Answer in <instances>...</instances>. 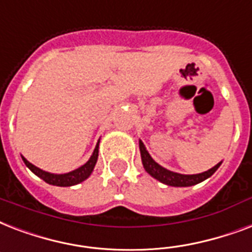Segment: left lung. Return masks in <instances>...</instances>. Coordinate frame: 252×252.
I'll use <instances>...</instances> for the list:
<instances>
[{"instance_id": "left-lung-1", "label": "left lung", "mask_w": 252, "mask_h": 252, "mask_svg": "<svg viewBox=\"0 0 252 252\" xmlns=\"http://www.w3.org/2000/svg\"><path fill=\"white\" fill-rule=\"evenodd\" d=\"M139 148L144 169L151 176L155 177L157 180H159L163 184L169 185V187H190V185L198 184L201 181L206 180L208 177L212 176L217 171L218 167L221 165V163H218L217 165H214L213 168H210L209 171H205V172L202 173H197V175H181V173L168 171V169L163 168L161 165L158 164L157 161L150 157V154H148V151L144 147L142 140H139Z\"/></svg>"}]
</instances>
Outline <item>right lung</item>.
I'll list each match as a JSON object with an SVG mask.
<instances>
[{
  "mask_svg": "<svg viewBox=\"0 0 252 252\" xmlns=\"http://www.w3.org/2000/svg\"><path fill=\"white\" fill-rule=\"evenodd\" d=\"M97 158H98V143L95 146L91 159H89L85 164L81 165L80 168L75 169V171H72V172L64 173V175H55V173L46 172V171H43V169L35 167L34 164H31L30 161H27L23 157L22 159L23 161H25V164H26L36 176L43 179V180L46 181V183H48V184L58 185V187H71V185L79 184V183H81V181H84L85 179H88V177L91 176L92 171L94 168L95 161H97Z\"/></svg>",
  "mask_w": 252,
  "mask_h": 252,
  "instance_id": "add662e5",
  "label": "right lung"
}]
</instances>
